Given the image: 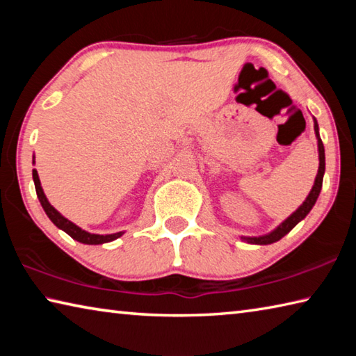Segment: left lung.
Segmentation results:
<instances>
[{
  "label": "left lung",
  "instance_id": "obj_1",
  "mask_svg": "<svg viewBox=\"0 0 356 356\" xmlns=\"http://www.w3.org/2000/svg\"><path fill=\"white\" fill-rule=\"evenodd\" d=\"M314 131H316L317 149H318V171H317L314 185H312L309 195L306 196V200L303 201V204H301V206L297 210H295V212L291 216H287V218L282 221L280 226H276L272 232L264 234V236H259V237H245V236H242L240 238H242L243 242L251 243V245H270V243L278 242V240L284 237L286 234L291 232L292 229L297 226L301 220H305V216L311 212L312 207H314L317 197H318V195H321L323 174H325V149H323V143L321 140V135H318V124H317L316 118H314Z\"/></svg>",
  "mask_w": 356,
  "mask_h": 356
}]
</instances>
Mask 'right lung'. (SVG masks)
Segmentation results:
<instances>
[{
  "mask_svg": "<svg viewBox=\"0 0 356 356\" xmlns=\"http://www.w3.org/2000/svg\"><path fill=\"white\" fill-rule=\"evenodd\" d=\"M33 163H34V156H33ZM33 180H34L35 193H38V197L40 201V206L45 210L48 218L51 220L53 225L61 229V231H64L65 234H69V236L74 240H76V242L84 243V245H102V243L113 242V240L119 238L124 234V231H120V232L105 234V236H100V234H91L88 231H84V229H81L80 226H76L75 222H72L70 220L65 218V216H63L55 207L51 206L50 202H48L45 193H44V190H42L39 174L35 170H33Z\"/></svg>",
  "mask_w": 356,
  "mask_h": 356,
  "instance_id": "1",
  "label": "right lung"
}]
</instances>
